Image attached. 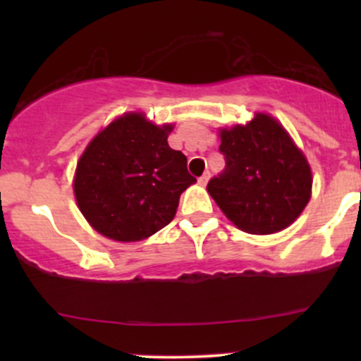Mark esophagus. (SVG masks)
<instances>
[{
  "label": "esophagus",
  "mask_w": 361,
  "mask_h": 361,
  "mask_svg": "<svg viewBox=\"0 0 361 361\" xmlns=\"http://www.w3.org/2000/svg\"><path fill=\"white\" fill-rule=\"evenodd\" d=\"M207 180H209V173L202 174V176L199 178V185H206V183H207Z\"/></svg>",
  "instance_id": "34e87169"
}]
</instances>
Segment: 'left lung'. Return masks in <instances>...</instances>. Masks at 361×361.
<instances>
[{
  "mask_svg": "<svg viewBox=\"0 0 361 361\" xmlns=\"http://www.w3.org/2000/svg\"><path fill=\"white\" fill-rule=\"evenodd\" d=\"M225 169L207 192L225 216L248 234L288 227L311 197V167L272 116L258 113L246 126L220 133Z\"/></svg>",
  "mask_w": 361,
  "mask_h": 361,
  "instance_id": "1",
  "label": "left lung"
}]
</instances>
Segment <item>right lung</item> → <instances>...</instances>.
Instances as JSON below:
<instances>
[{
  "mask_svg": "<svg viewBox=\"0 0 361 361\" xmlns=\"http://www.w3.org/2000/svg\"><path fill=\"white\" fill-rule=\"evenodd\" d=\"M171 129L127 113L85 148L73 188L80 211L99 234L141 241L173 220L180 195L195 178L187 157L167 145Z\"/></svg>",
  "mask_w": 361,
  "mask_h": 361,
  "instance_id": "add662e5",
  "label": "right lung"
}]
</instances>
